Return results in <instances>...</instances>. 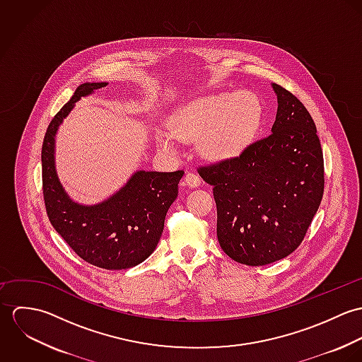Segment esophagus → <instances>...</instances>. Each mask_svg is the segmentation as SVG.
<instances>
[{
  "label": "esophagus",
  "mask_w": 362,
  "mask_h": 362,
  "mask_svg": "<svg viewBox=\"0 0 362 362\" xmlns=\"http://www.w3.org/2000/svg\"><path fill=\"white\" fill-rule=\"evenodd\" d=\"M185 184H187L188 187H191V188H197V187H199V184H201V178H199V175L195 174V173H187V175H185Z\"/></svg>",
  "instance_id": "obj_1"
}]
</instances>
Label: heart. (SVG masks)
<instances>
[{"instance_id":"obj_1","label":"heart","mask_w":362,"mask_h":362,"mask_svg":"<svg viewBox=\"0 0 362 362\" xmlns=\"http://www.w3.org/2000/svg\"><path fill=\"white\" fill-rule=\"evenodd\" d=\"M262 119V105L252 92L220 93L199 99L180 110L171 131H160L158 144L173 151L175 139L197 141L210 160H228L240 155L252 141Z\"/></svg>"}]
</instances>
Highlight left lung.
Instances as JSON below:
<instances>
[{
    "label": "left lung",
    "mask_w": 362,
    "mask_h": 362,
    "mask_svg": "<svg viewBox=\"0 0 362 362\" xmlns=\"http://www.w3.org/2000/svg\"><path fill=\"white\" fill-rule=\"evenodd\" d=\"M273 89L279 107L272 134L233 158L198 168L213 187L221 250L248 266L297 250L325 188L322 146L308 110L283 86Z\"/></svg>",
    "instance_id": "8db88e82"
}]
</instances>
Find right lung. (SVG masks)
<instances>
[{
    "mask_svg": "<svg viewBox=\"0 0 362 362\" xmlns=\"http://www.w3.org/2000/svg\"><path fill=\"white\" fill-rule=\"evenodd\" d=\"M105 85L78 86L54 115L42 146L43 199L52 227L79 258L102 269L121 270L142 263L155 251L184 171H138L121 191L95 206H81L66 197L55 175L54 135L75 102Z\"/></svg>",
    "mask_w": 362,
    "mask_h": 362,
    "instance_id": "1",
    "label": "right lung"
}]
</instances>
